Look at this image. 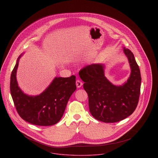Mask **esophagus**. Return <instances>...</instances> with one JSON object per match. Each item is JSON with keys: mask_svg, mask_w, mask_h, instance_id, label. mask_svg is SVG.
<instances>
[{"mask_svg": "<svg viewBox=\"0 0 158 158\" xmlns=\"http://www.w3.org/2000/svg\"><path fill=\"white\" fill-rule=\"evenodd\" d=\"M76 84L77 88H80L82 85V82L80 80H77L76 82Z\"/></svg>", "mask_w": 158, "mask_h": 158, "instance_id": "esophagus-1", "label": "esophagus"}]
</instances>
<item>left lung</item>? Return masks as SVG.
Returning a JSON list of instances; mask_svg holds the SVG:
<instances>
[{
    "label": "left lung",
    "instance_id": "1",
    "mask_svg": "<svg viewBox=\"0 0 158 158\" xmlns=\"http://www.w3.org/2000/svg\"><path fill=\"white\" fill-rule=\"evenodd\" d=\"M131 69V75L122 85H115L104 76V66L93 64L81 70L83 87L88 94L89 111L97 120L113 123L124 119L136 109L140 95L141 77L133 53L124 48Z\"/></svg>",
    "mask_w": 158,
    "mask_h": 158
}]
</instances>
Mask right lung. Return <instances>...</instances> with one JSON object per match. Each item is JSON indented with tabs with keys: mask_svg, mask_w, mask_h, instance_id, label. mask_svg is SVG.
Instances as JSON below:
<instances>
[{
	"mask_svg": "<svg viewBox=\"0 0 158 158\" xmlns=\"http://www.w3.org/2000/svg\"><path fill=\"white\" fill-rule=\"evenodd\" d=\"M12 72L10 89L19 116L24 121L37 126L56 124L62 118L67 102L76 91V76L55 77L49 87L40 94L30 96L21 91L16 79L19 60Z\"/></svg>",
	"mask_w": 158,
	"mask_h": 158,
	"instance_id": "right-lung-1",
	"label": "right lung"
}]
</instances>
